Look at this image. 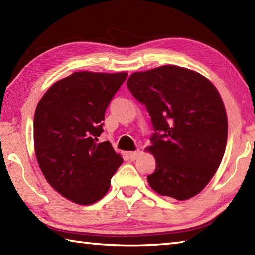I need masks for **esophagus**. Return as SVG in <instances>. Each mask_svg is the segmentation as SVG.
Masks as SVG:
<instances>
[{
  "instance_id": "esophagus-1",
  "label": "esophagus",
  "mask_w": 255,
  "mask_h": 255,
  "mask_svg": "<svg viewBox=\"0 0 255 255\" xmlns=\"http://www.w3.org/2000/svg\"><path fill=\"white\" fill-rule=\"evenodd\" d=\"M138 154H139V150H136V151H131V152H128V153H127V157H128L129 160L133 161V160H136V159H137Z\"/></svg>"
}]
</instances>
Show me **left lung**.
Segmentation results:
<instances>
[{"instance_id":"left-lung-1","label":"left lung","mask_w":255,"mask_h":255,"mask_svg":"<svg viewBox=\"0 0 255 255\" xmlns=\"http://www.w3.org/2000/svg\"><path fill=\"white\" fill-rule=\"evenodd\" d=\"M127 86L151 117L148 149L156 170L147 177L150 187L177 200L194 197L226 150L228 119L220 94L202 75L173 65L133 73Z\"/></svg>"}]
</instances>
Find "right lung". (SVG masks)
Wrapping results in <instances>:
<instances>
[{"instance_id": "1", "label": "right lung", "mask_w": 255, "mask_h": 255, "mask_svg": "<svg viewBox=\"0 0 255 255\" xmlns=\"http://www.w3.org/2000/svg\"><path fill=\"white\" fill-rule=\"evenodd\" d=\"M127 73L76 72L55 83L37 104L34 147L45 179L77 204L107 193L123 163L109 141L98 142L105 112Z\"/></svg>"}]
</instances>
